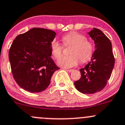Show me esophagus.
Returning a JSON list of instances; mask_svg holds the SVG:
<instances>
[{
    "label": "esophagus",
    "instance_id": "34e87169",
    "mask_svg": "<svg viewBox=\"0 0 125 125\" xmlns=\"http://www.w3.org/2000/svg\"><path fill=\"white\" fill-rule=\"evenodd\" d=\"M67 71H68V72H70V73H71V72L74 71V70H73V69H72V70H67Z\"/></svg>",
    "mask_w": 125,
    "mask_h": 125
}]
</instances>
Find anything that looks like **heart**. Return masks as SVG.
I'll use <instances>...</instances> for the list:
<instances>
[{"instance_id": "heart-1", "label": "heart", "mask_w": 125, "mask_h": 125, "mask_svg": "<svg viewBox=\"0 0 125 125\" xmlns=\"http://www.w3.org/2000/svg\"><path fill=\"white\" fill-rule=\"evenodd\" d=\"M86 39L83 35L77 32H71L63 36L62 41L64 45H72L70 49L71 54L60 57L57 60L58 65L69 68L77 65L79 59L82 63L90 60L93 54L94 47L93 43ZM51 49L55 59L59 58L62 54L63 47L58 42H52Z\"/></svg>"}]
</instances>
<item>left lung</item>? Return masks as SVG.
<instances>
[{
	"label": "left lung",
	"mask_w": 125,
	"mask_h": 125,
	"mask_svg": "<svg viewBox=\"0 0 125 125\" xmlns=\"http://www.w3.org/2000/svg\"><path fill=\"white\" fill-rule=\"evenodd\" d=\"M88 33L94 41L95 51L91 61L80 70L81 77L74 82V85L83 94H94L106 85L115 60L111 42L101 30L94 28Z\"/></svg>",
	"instance_id": "left-lung-1"
}]
</instances>
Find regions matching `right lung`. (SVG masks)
<instances>
[{
  "label": "right lung",
  "instance_id": "right-lung-1",
  "mask_svg": "<svg viewBox=\"0 0 125 125\" xmlns=\"http://www.w3.org/2000/svg\"><path fill=\"white\" fill-rule=\"evenodd\" d=\"M55 35L51 30L34 28L12 42L9 60L14 79L22 89L30 93L43 91L60 69L51 57Z\"/></svg>",
  "mask_w": 125,
  "mask_h": 125
}]
</instances>
